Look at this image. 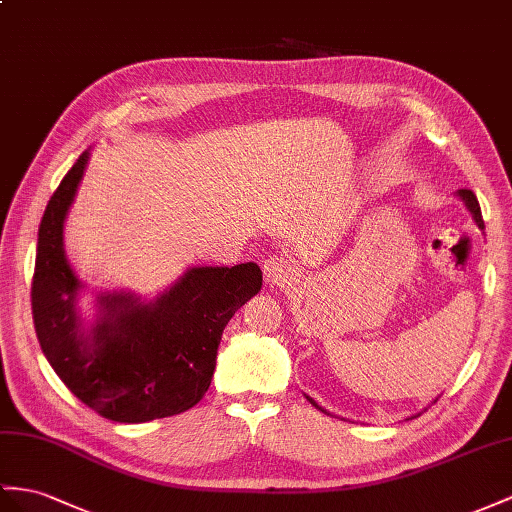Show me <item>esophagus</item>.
<instances>
[{"instance_id": "34e87169", "label": "esophagus", "mask_w": 512, "mask_h": 512, "mask_svg": "<svg viewBox=\"0 0 512 512\" xmlns=\"http://www.w3.org/2000/svg\"><path fill=\"white\" fill-rule=\"evenodd\" d=\"M264 274L270 285H285L296 279V264L283 255H272L264 261Z\"/></svg>"}]
</instances>
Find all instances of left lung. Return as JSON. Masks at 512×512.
<instances>
[{
  "mask_svg": "<svg viewBox=\"0 0 512 512\" xmlns=\"http://www.w3.org/2000/svg\"><path fill=\"white\" fill-rule=\"evenodd\" d=\"M456 196H458V199H461V201L465 203L467 212L471 214V218H474V222H476V225H478V229H480V231H484V220H482V212H480V205H478L476 194L471 192V190H458V192H456ZM305 398H307V400H309L313 406H316L318 411H322V413H326V415H331L329 411L322 409V406H320L316 400H313V398H309V396H305Z\"/></svg>",
  "mask_w": 512,
  "mask_h": 512,
  "instance_id": "1",
  "label": "left lung"
}]
</instances>
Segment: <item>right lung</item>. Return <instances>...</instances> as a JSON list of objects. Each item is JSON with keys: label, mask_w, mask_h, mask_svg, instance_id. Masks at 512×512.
Wrapping results in <instances>:
<instances>
[{"label": "right lung", "mask_w": 512, "mask_h": 512, "mask_svg": "<svg viewBox=\"0 0 512 512\" xmlns=\"http://www.w3.org/2000/svg\"><path fill=\"white\" fill-rule=\"evenodd\" d=\"M90 151L60 181L38 227L32 313L38 344L60 381L101 417L142 424L192 409L212 383L222 331L261 290L255 261L192 266L155 298L95 294V320L80 313L82 281L64 253V220Z\"/></svg>", "instance_id": "1"}]
</instances>
